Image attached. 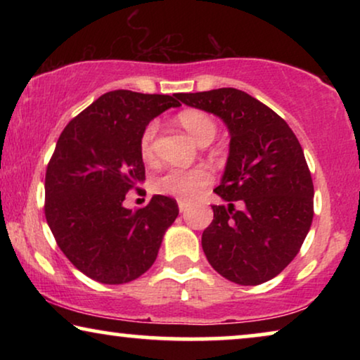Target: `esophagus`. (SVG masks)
<instances>
[{
  "label": "esophagus",
  "mask_w": 360,
  "mask_h": 360,
  "mask_svg": "<svg viewBox=\"0 0 360 360\" xmlns=\"http://www.w3.org/2000/svg\"><path fill=\"white\" fill-rule=\"evenodd\" d=\"M190 208V205L186 203V201H179V210H180V213H185L186 210Z\"/></svg>",
  "instance_id": "obj_1"
}]
</instances>
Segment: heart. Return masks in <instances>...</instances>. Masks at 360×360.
Instances as JSON below:
<instances>
[{
    "mask_svg": "<svg viewBox=\"0 0 360 360\" xmlns=\"http://www.w3.org/2000/svg\"><path fill=\"white\" fill-rule=\"evenodd\" d=\"M179 122L200 146L210 144L218 132V124L210 115L203 111L186 110L179 115ZM159 131V122L150 121L144 127L139 141V150L144 160H152L155 154V136ZM211 172L203 165L191 167V169H170L159 175L154 181L155 190L159 193L176 196L180 200H190L210 184Z\"/></svg>",
    "mask_w": 360,
    "mask_h": 360,
    "instance_id": "heart-1",
    "label": "heart"
}]
</instances>
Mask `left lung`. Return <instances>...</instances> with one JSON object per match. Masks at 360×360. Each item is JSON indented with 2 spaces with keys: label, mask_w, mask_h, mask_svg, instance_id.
Segmentation results:
<instances>
[{
  "label": "left lung",
  "mask_w": 360,
  "mask_h": 360,
  "mask_svg": "<svg viewBox=\"0 0 360 360\" xmlns=\"http://www.w3.org/2000/svg\"><path fill=\"white\" fill-rule=\"evenodd\" d=\"M229 129V157L214 193L203 252L216 272L239 285L277 277L295 259L313 221V180L302 146L277 112L236 88L179 93Z\"/></svg>",
  "instance_id": "1"
}]
</instances>
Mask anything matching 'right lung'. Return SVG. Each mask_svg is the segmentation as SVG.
<instances>
[{
  "mask_svg": "<svg viewBox=\"0 0 360 360\" xmlns=\"http://www.w3.org/2000/svg\"><path fill=\"white\" fill-rule=\"evenodd\" d=\"M175 98L108 91L58 137L46 172V219L65 257L96 282L139 278L179 216L176 201L164 195L136 211L122 205L127 191L146 180L142 131L160 112L180 106Z\"/></svg>",
  "mask_w": 360,
  "mask_h": 360,
  "instance_id": "1",
  "label": "right lung"
}]
</instances>
